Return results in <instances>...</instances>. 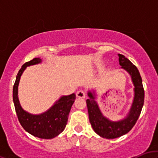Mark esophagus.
<instances>
[{
    "label": "esophagus",
    "instance_id": "obj_1",
    "mask_svg": "<svg viewBox=\"0 0 158 158\" xmlns=\"http://www.w3.org/2000/svg\"><path fill=\"white\" fill-rule=\"evenodd\" d=\"M77 97L79 98H85V97H86V94H85L84 90H79L77 92Z\"/></svg>",
    "mask_w": 158,
    "mask_h": 158
}]
</instances>
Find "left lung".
Masks as SVG:
<instances>
[{"instance_id":"left-lung-1","label":"left lung","mask_w":158,"mask_h":158,"mask_svg":"<svg viewBox=\"0 0 158 158\" xmlns=\"http://www.w3.org/2000/svg\"><path fill=\"white\" fill-rule=\"evenodd\" d=\"M118 56L119 65L122 66L121 68L129 73L135 86L133 102L126 117L119 121H112L105 117L95 100L96 92L94 90L88 92L89 99L86 100L92 128L98 135L106 139L117 138L128 133L138 119L144 103V89L139 70L124 56L118 54Z\"/></svg>"}]
</instances>
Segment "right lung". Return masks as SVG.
Wrapping results in <instances>:
<instances>
[{
	"mask_svg": "<svg viewBox=\"0 0 158 158\" xmlns=\"http://www.w3.org/2000/svg\"><path fill=\"white\" fill-rule=\"evenodd\" d=\"M42 59L35 58L27 61L20 69L13 86V102L18 118L21 125L30 135L41 139H52L64 131L68 123V115L74 100L75 94L62 96L50 107V109L40 114H32L22 108L18 97L20 79L27 67L38 64Z\"/></svg>",
	"mask_w": 158,
	"mask_h": 158,
	"instance_id": "1",
	"label": "right lung"
}]
</instances>
